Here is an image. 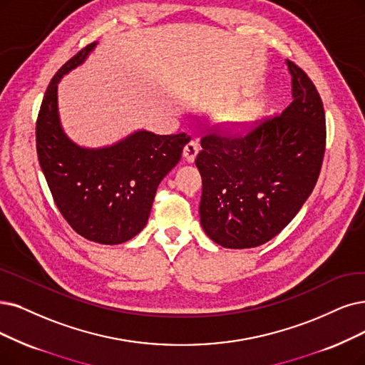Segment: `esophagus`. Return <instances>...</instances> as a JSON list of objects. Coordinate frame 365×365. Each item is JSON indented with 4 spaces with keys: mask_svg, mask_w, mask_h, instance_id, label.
Segmentation results:
<instances>
[{
    "mask_svg": "<svg viewBox=\"0 0 365 365\" xmlns=\"http://www.w3.org/2000/svg\"><path fill=\"white\" fill-rule=\"evenodd\" d=\"M197 151H199V143L196 140L187 142L185 147H184V158L187 160V162H193Z\"/></svg>",
    "mask_w": 365,
    "mask_h": 365,
    "instance_id": "obj_1",
    "label": "esophagus"
}]
</instances>
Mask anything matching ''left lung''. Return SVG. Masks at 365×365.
Here are the masks:
<instances>
[{
    "label": "left lung",
    "instance_id": "obj_1",
    "mask_svg": "<svg viewBox=\"0 0 365 365\" xmlns=\"http://www.w3.org/2000/svg\"><path fill=\"white\" fill-rule=\"evenodd\" d=\"M292 103L253 125L214 127L200 139V225L226 249L272 240L307 200L322 168L327 124L322 98L301 67L287 60Z\"/></svg>",
    "mask_w": 365,
    "mask_h": 365
}]
</instances>
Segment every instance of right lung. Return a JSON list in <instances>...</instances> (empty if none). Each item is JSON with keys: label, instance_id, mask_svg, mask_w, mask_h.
I'll use <instances>...</instances> for the list:
<instances>
[{"label": "right lung", "instance_id": "add662e5", "mask_svg": "<svg viewBox=\"0 0 365 365\" xmlns=\"http://www.w3.org/2000/svg\"><path fill=\"white\" fill-rule=\"evenodd\" d=\"M96 46H85L55 73L36 121V147L56 208L81 237L98 244H121L147 225L157 187L180 162L190 140L185 133H133L108 148L73 143L58 118L56 83L83 63Z\"/></svg>", "mask_w": 365, "mask_h": 365}]
</instances>
